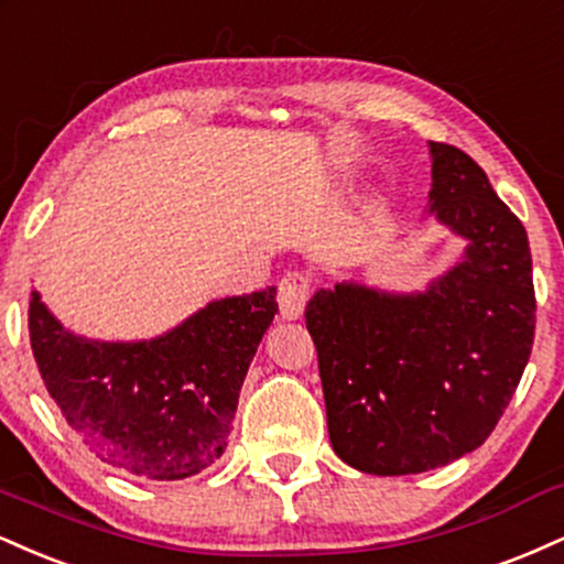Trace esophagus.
I'll use <instances>...</instances> for the list:
<instances>
[{
    "mask_svg": "<svg viewBox=\"0 0 564 564\" xmlns=\"http://www.w3.org/2000/svg\"><path fill=\"white\" fill-rule=\"evenodd\" d=\"M311 295V276L303 271H288L280 280V311L284 319H297Z\"/></svg>",
    "mask_w": 564,
    "mask_h": 564,
    "instance_id": "34e87169",
    "label": "esophagus"
}]
</instances>
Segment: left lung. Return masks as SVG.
<instances>
[{
    "mask_svg": "<svg viewBox=\"0 0 564 564\" xmlns=\"http://www.w3.org/2000/svg\"><path fill=\"white\" fill-rule=\"evenodd\" d=\"M430 152V210L469 242L465 261L422 295L335 284L306 306L329 441L369 475L427 473L478 448L533 348L525 227L467 152L443 142Z\"/></svg>",
    "mask_w": 564,
    "mask_h": 564,
    "instance_id": "1",
    "label": "left lung"
}]
</instances>
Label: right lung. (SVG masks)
<instances>
[{
  "mask_svg": "<svg viewBox=\"0 0 564 564\" xmlns=\"http://www.w3.org/2000/svg\"><path fill=\"white\" fill-rule=\"evenodd\" d=\"M276 311L267 288L208 303L155 340L97 343L63 329L31 293L29 335L52 401L89 452L142 480H182L221 456Z\"/></svg>",
  "mask_w": 564,
  "mask_h": 564,
  "instance_id": "obj_1",
  "label": "right lung"
}]
</instances>
